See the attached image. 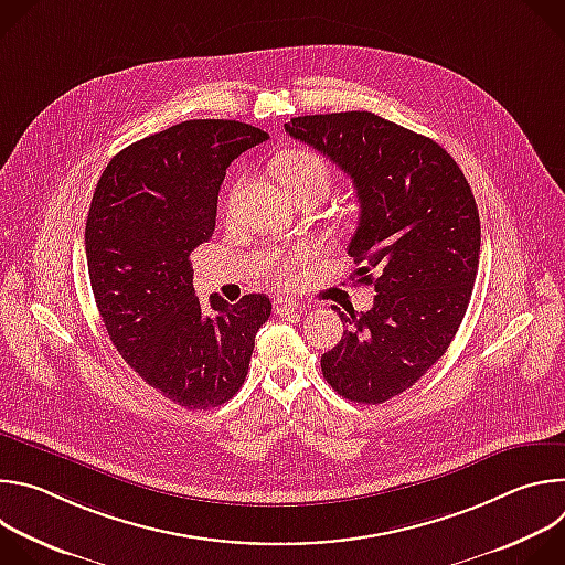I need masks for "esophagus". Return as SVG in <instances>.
I'll list each match as a JSON object with an SVG mask.
<instances>
[{
  "instance_id": "obj_1",
  "label": "esophagus",
  "mask_w": 565,
  "mask_h": 565,
  "mask_svg": "<svg viewBox=\"0 0 565 565\" xmlns=\"http://www.w3.org/2000/svg\"><path fill=\"white\" fill-rule=\"evenodd\" d=\"M299 310H301L299 303L292 301L290 297H277V299H275V312H277L279 317H292V315H297Z\"/></svg>"
}]
</instances>
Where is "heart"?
Instances as JSON below:
<instances>
[{
	"instance_id": "obj_1",
	"label": "heart",
	"mask_w": 565,
	"mask_h": 565,
	"mask_svg": "<svg viewBox=\"0 0 565 565\" xmlns=\"http://www.w3.org/2000/svg\"><path fill=\"white\" fill-rule=\"evenodd\" d=\"M273 172L292 199L303 194H310L315 199L327 196L335 181V172L329 160L306 147H292V149L279 151L273 158ZM312 255H315L312 244H297L288 253L268 259L266 273L275 284L288 286L295 281L297 268L306 264Z\"/></svg>"
}]
</instances>
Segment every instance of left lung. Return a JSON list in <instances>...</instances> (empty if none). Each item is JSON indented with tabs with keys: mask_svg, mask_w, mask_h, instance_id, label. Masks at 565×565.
<instances>
[{
	"mask_svg": "<svg viewBox=\"0 0 565 565\" xmlns=\"http://www.w3.org/2000/svg\"><path fill=\"white\" fill-rule=\"evenodd\" d=\"M286 131L353 179L360 218L349 255L373 308L340 312L347 331L321 373L347 399L380 405L449 349L471 299L480 218L456 160L431 138L371 111L290 118Z\"/></svg>",
	"mask_w": 565,
	"mask_h": 565,
	"instance_id": "1",
	"label": "left lung"
}]
</instances>
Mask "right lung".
I'll list each match as a JSON object with an SVG mask.
<instances>
[{"label": "right lung", "instance_id": "right-lung-1", "mask_svg": "<svg viewBox=\"0 0 565 565\" xmlns=\"http://www.w3.org/2000/svg\"><path fill=\"white\" fill-rule=\"evenodd\" d=\"M268 140L238 120H185L118 151L87 216L92 290L122 360L185 409H212L244 384L266 295L227 303L194 295L190 255L210 241L218 190L236 156Z\"/></svg>", "mask_w": 565, "mask_h": 565}]
</instances>
